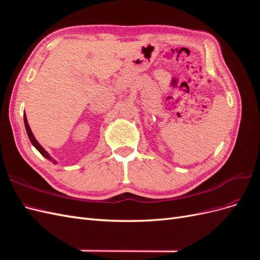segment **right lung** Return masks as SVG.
Instances as JSON below:
<instances>
[{
  "mask_svg": "<svg viewBox=\"0 0 260 260\" xmlns=\"http://www.w3.org/2000/svg\"><path fill=\"white\" fill-rule=\"evenodd\" d=\"M23 121H25V127H26V131H27V135H28V137H29V139H30V141H31V143H32V145L38 149L39 152H40L45 158H48V159H50V160H53L52 158H51V156L45 152V149L38 143V141L35 139V137H34V135H32V132H31V130H30V127H29V124H28V121H27V118H26V115H23ZM55 162V161H54Z\"/></svg>",
  "mask_w": 260,
  "mask_h": 260,
  "instance_id": "right-lung-1",
  "label": "right lung"
}]
</instances>
